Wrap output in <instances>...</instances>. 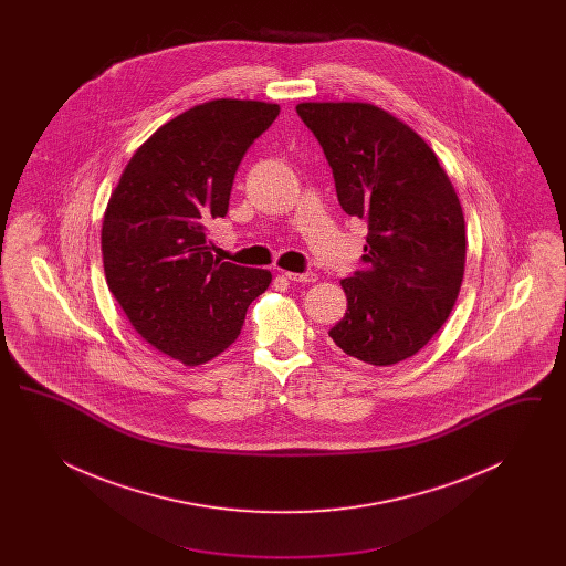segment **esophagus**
Listing matches in <instances>:
<instances>
[{
	"label": "esophagus",
	"mask_w": 566,
	"mask_h": 566,
	"mask_svg": "<svg viewBox=\"0 0 566 566\" xmlns=\"http://www.w3.org/2000/svg\"><path fill=\"white\" fill-rule=\"evenodd\" d=\"M282 275L291 282H301V284H310V282H316L318 275L314 271H303V273H295V271H282Z\"/></svg>",
	"instance_id": "1"
}]
</instances>
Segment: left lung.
<instances>
[{
    "label": "left lung",
    "mask_w": 566,
    "mask_h": 566,
    "mask_svg": "<svg viewBox=\"0 0 566 566\" xmlns=\"http://www.w3.org/2000/svg\"><path fill=\"white\" fill-rule=\"evenodd\" d=\"M296 114L333 169L344 212L367 220L365 268L342 280L346 316L328 335L388 367L422 350L457 303L467 256L457 190L431 146L386 109L307 102Z\"/></svg>",
    "instance_id": "obj_1"
}]
</instances>
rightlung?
I'll return each mask as SVG.
<instances>
[{"label": "right lung", "instance_id": "add662e5", "mask_svg": "<svg viewBox=\"0 0 566 566\" xmlns=\"http://www.w3.org/2000/svg\"><path fill=\"white\" fill-rule=\"evenodd\" d=\"M277 104L214 99L182 112L127 163L102 224L109 293L153 348L195 367L242 333L271 273L212 254L206 227L229 210L235 171Z\"/></svg>", "mask_w": 566, "mask_h": 566}]
</instances>
